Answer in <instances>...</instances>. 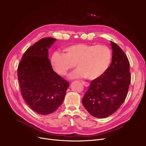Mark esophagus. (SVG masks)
I'll use <instances>...</instances> for the list:
<instances>
[{
    "mask_svg": "<svg viewBox=\"0 0 146 146\" xmlns=\"http://www.w3.org/2000/svg\"><path fill=\"white\" fill-rule=\"evenodd\" d=\"M82 82V83H83V85L85 86H86V87H89V83H88V82Z\"/></svg>",
    "mask_w": 146,
    "mask_h": 146,
    "instance_id": "1",
    "label": "esophagus"
}]
</instances>
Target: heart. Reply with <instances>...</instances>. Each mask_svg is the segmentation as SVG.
<instances>
[{
  "instance_id": "1",
  "label": "heart",
  "mask_w": 146,
  "mask_h": 146,
  "mask_svg": "<svg viewBox=\"0 0 146 146\" xmlns=\"http://www.w3.org/2000/svg\"><path fill=\"white\" fill-rule=\"evenodd\" d=\"M63 50L65 54L58 51L53 53L51 66L58 74L65 76L75 63L78 68L69 75L72 79H98L108 70L111 61V51L104 45L76 44L67 46Z\"/></svg>"
}]
</instances>
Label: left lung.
I'll return each mask as SVG.
<instances>
[{
    "label": "left lung",
    "mask_w": 146,
    "mask_h": 146,
    "mask_svg": "<svg viewBox=\"0 0 146 146\" xmlns=\"http://www.w3.org/2000/svg\"><path fill=\"white\" fill-rule=\"evenodd\" d=\"M111 65L102 76L91 82L82 99L88 112L98 118L108 117L118 110L127 97L131 82L127 57L117 44L111 41Z\"/></svg>",
    "instance_id": "obj_1"
}]
</instances>
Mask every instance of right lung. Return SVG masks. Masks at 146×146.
Masks as SVG:
<instances>
[{
    "instance_id": "obj_1",
    "label": "right lung",
    "mask_w": 146,
    "mask_h": 146,
    "mask_svg": "<svg viewBox=\"0 0 146 146\" xmlns=\"http://www.w3.org/2000/svg\"><path fill=\"white\" fill-rule=\"evenodd\" d=\"M45 38L30 47L18 67L21 94L35 112L48 115L63 104L69 83L54 72L48 58V49L56 41Z\"/></svg>"
}]
</instances>
